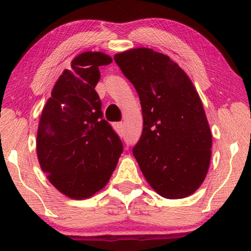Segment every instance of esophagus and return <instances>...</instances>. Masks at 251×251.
Instances as JSON below:
<instances>
[{"label":"esophagus","instance_id":"obj_1","mask_svg":"<svg viewBox=\"0 0 251 251\" xmlns=\"http://www.w3.org/2000/svg\"><path fill=\"white\" fill-rule=\"evenodd\" d=\"M116 127H117V129H120V130H123V128H124V124H123V123H116Z\"/></svg>","mask_w":251,"mask_h":251}]
</instances>
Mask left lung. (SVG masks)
Returning <instances> with one entry per match:
<instances>
[{
    "mask_svg": "<svg viewBox=\"0 0 251 251\" xmlns=\"http://www.w3.org/2000/svg\"><path fill=\"white\" fill-rule=\"evenodd\" d=\"M114 59L141 100L144 125L133 154L143 175L161 197H188L207 175L212 143L192 80L169 56L151 49Z\"/></svg>",
    "mask_w": 251,
    "mask_h": 251,
    "instance_id": "obj_1",
    "label": "left lung"
}]
</instances>
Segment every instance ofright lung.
<instances>
[{
  "label": "right lung",
  "instance_id": "1",
  "mask_svg": "<svg viewBox=\"0 0 251 251\" xmlns=\"http://www.w3.org/2000/svg\"><path fill=\"white\" fill-rule=\"evenodd\" d=\"M112 63L100 52H85L72 61L55 83L42 112L36 151L42 171L65 196L85 199L107 184L123 144L103 120L95 91L100 66Z\"/></svg>",
  "mask_w": 251,
  "mask_h": 251
}]
</instances>
